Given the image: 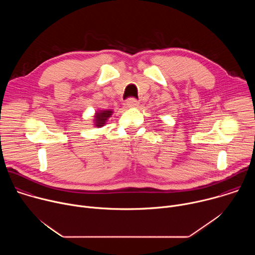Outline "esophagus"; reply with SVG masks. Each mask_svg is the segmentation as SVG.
Here are the masks:
<instances>
[{"label":"esophagus","mask_w":255,"mask_h":255,"mask_svg":"<svg viewBox=\"0 0 255 255\" xmlns=\"http://www.w3.org/2000/svg\"><path fill=\"white\" fill-rule=\"evenodd\" d=\"M127 106L129 107V108H133V107H136V106H138V101L135 99V98H129L128 100H127Z\"/></svg>","instance_id":"esophagus-1"}]
</instances>
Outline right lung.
I'll return each instance as SVG.
<instances>
[{
    "instance_id": "1",
    "label": "right lung",
    "mask_w": 255,
    "mask_h": 255,
    "mask_svg": "<svg viewBox=\"0 0 255 255\" xmlns=\"http://www.w3.org/2000/svg\"><path fill=\"white\" fill-rule=\"evenodd\" d=\"M112 115V111L108 110V111H102L96 114V126L102 127L104 124H106L107 119Z\"/></svg>"
}]
</instances>
